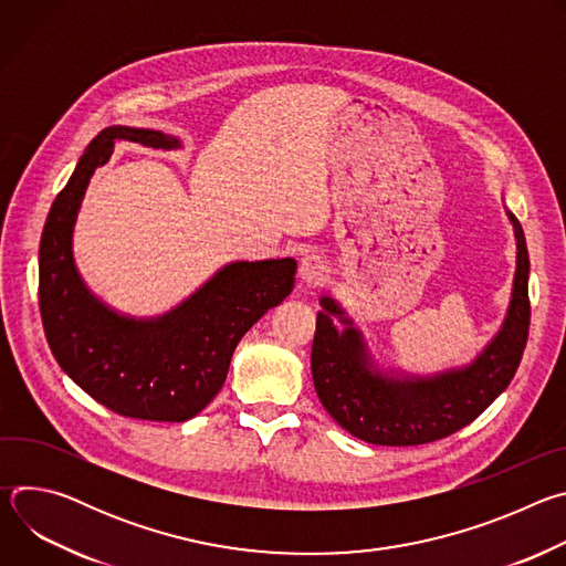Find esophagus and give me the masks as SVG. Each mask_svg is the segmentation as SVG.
Instances as JSON below:
<instances>
[{
  "instance_id": "esophagus-1",
  "label": "esophagus",
  "mask_w": 566,
  "mask_h": 566,
  "mask_svg": "<svg viewBox=\"0 0 566 566\" xmlns=\"http://www.w3.org/2000/svg\"><path fill=\"white\" fill-rule=\"evenodd\" d=\"M300 280L306 282L308 286H322L329 277V266L325 262V258L317 253H306L300 260Z\"/></svg>"
}]
</instances>
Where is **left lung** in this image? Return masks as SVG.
<instances>
[{"mask_svg": "<svg viewBox=\"0 0 566 566\" xmlns=\"http://www.w3.org/2000/svg\"><path fill=\"white\" fill-rule=\"evenodd\" d=\"M517 247L506 317L495 338L463 365L432 376L380 369L354 319L329 295L319 297L311 374L332 419L376 446H421L472 423L513 380L531 325L528 251L517 217L506 210ZM344 322L340 333L333 319Z\"/></svg>", "mask_w": 566, "mask_h": 566, "instance_id": "left-lung-1", "label": "left lung"}]
</instances>
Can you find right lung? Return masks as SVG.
I'll return each mask as SVG.
<instances>
[{
    "label": "right lung",
    "mask_w": 566,
    "mask_h": 566,
    "mask_svg": "<svg viewBox=\"0 0 566 566\" xmlns=\"http://www.w3.org/2000/svg\"><path fill=\"white\" fill-rule=\"evenodd\" d=\"M116 140L181 147L177 136L114 125L80 156L55 197L40 241V313L62 371L101 406L129 419L181 423L221 389L232 352L293 291V258L230 262L179 306L156 317L118 313L98 300L73 260V226L90 179Z\"/></svg>",
    "instance_id": "1"
}]
</instances>
